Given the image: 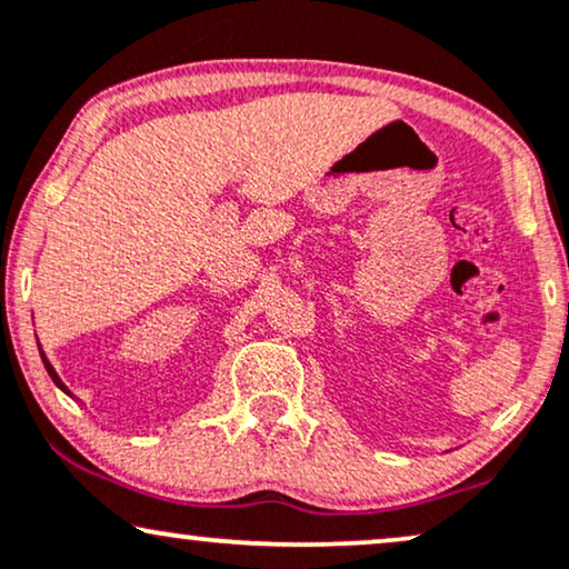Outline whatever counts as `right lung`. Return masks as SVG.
Instances as JSON below:
<instances>
[{"instance_id":"1","label":"right lung","mask_w":569,"mask_h":569,"mask_svg":"<svg viewBox=\"0 0 569 569\" xmlns=\"http://www.w3.org/2000/svg\"><path fill=\"white\" fill-rule=\"evenodd\" d=\"M38 351H41L43 367H47V372H49V377H51V380H54V385H57V388H59V390H62V392H67V396H70V398H74V396H72V392H70V388H67V385L62 382V377H59V375H57V369H54V367H51V361L47 359V353H43V348H41V346H38Z\"/></svg>"}]
</instances>
